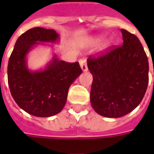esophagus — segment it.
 I'll list each match as a JSON object with an SVG mask.
<instances>
[{
    "instance_id": "34e87169",
    "label": "esophagus",
    "mask_w": 154,
    "mask_h": 154,
    "mask_svg": "<svg viewBox=\"0 0 154 154\" xmlns=\"http://www.w3.org/2000/svg\"><path fill=\"white\" fill-rule=\"evenodd\" d=\"M79 62H80V68L81 69L85 72V71H87L88 70V68H87V65H86V58H81L79 60Z\"/></svg>"
}]
</instances>
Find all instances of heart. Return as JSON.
Here are the masks:
<instances>
[{"instance_id":"heart-1","label":"heart","mask_w":154,"mask_h":154,"mask_svg":"<svg viewBox=\"0 0 154 154\" xmlns=\"http://www.w3.org/2000/svg\"><path fill=\"white\" fill-rule=\"evenodd\" d=\"M100 40H101V37H98V38H96L94 39L93 41H94V43H98ZM110 44H111V40L110 39H106L104 41V43H103V46L104 47H108Z\"/></svg>"}]
</instances>
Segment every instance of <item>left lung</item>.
Wrapping results in <instances>:
<instances>
[{
	"label": "left lung",
	"instance_id": "left-lung-1",
	"mask_svg": "<svg viewBox=\"0 0 154 154\" xmlns=\"http://www.w3.org/2000/svg\"><path fill=\"white\" fill-rule=\"evenodd\" d=\"M122 45L110 47L98 56H90L92 74L91 104L105 117L116 118L134 109L148 85V60L139 38L122 29Z\"/></svg>",
	"mask_w": 154,
	"mask_h": 154
}]
</instances>
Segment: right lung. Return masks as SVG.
Masks as SVG:
<instances>
[{
    "label": "right lung",
    "instance_id": "obj_1",
    "mask_svg": "<svg viewBox=\"0 0 154 154\" xmlns=\"http://www.w3.org/2000/svg\"><path fill=\"white\" fill-rule=\"evenodd\" d=\"M59 35L55 30L35 27L17 39L8 66V80L16 103L26 112L39 117H48L63 109L68 88L80 76L79 62L60 61L56 56L44 70L31 71L26 56L35 45L55 43Z\"/></svg>",
    "mask_w": 154,
    "mask_h": 154
}]
</instances>
